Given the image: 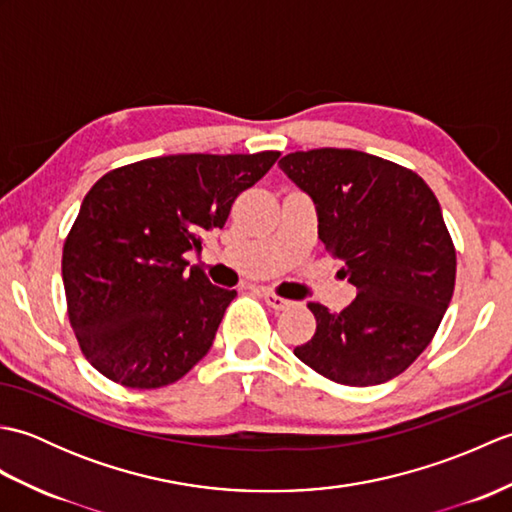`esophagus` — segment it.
Wrapping results in <instances>:
<instances>
[{
    "label": "esophagus",
    "mask_w": 512,
    "mask_h": 512,
    "mask_svg": "<svg viewBox=\"0 0 512 512\" xmlns=\"http://www.w3.org/2000/svg\"><path fill=\"white\" fill-rule=\"evenodd\" d=\"M262 297H264V301H266L268 306L273 308V310H286V308L292 306V301H288V299H284V297H279V295H275V292H270V290H264Z\"/></svg>",
    "instance_id": "1"
}]
</instances>
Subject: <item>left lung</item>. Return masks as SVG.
Instances as JSON below:
<instances>
[{
  "label": "left lung",
  "instance_id": "1",
  "mask_svg": "<svg viewBox=\"0 0 512 512\" xmlns=\"http://www.w3.org/2000/svg\"><path fill=\"white\" fill-rule=\"evenodd\" d=\"M281 171L306 191L319 239L356 299L341 312L308 303L317 332L299 361L339 385L396 378L436 334L455 288V246L418 173L356 149L295 151Z\"/></svg>",
  "mask_w": 512,
  "mask_h": 512
}]
</instances>
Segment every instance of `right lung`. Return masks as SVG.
<instances>
[{
    "label": "right lung",
    "mask_w": 512,
    "mask_h": 512,
    "mask_svg": "<svg viewBox=\"0 0 512 512\" xmlns=\"http://www.w3.org/2000/svg\"><path fill=\"white\" fill-rule=\"evenodd\" d=\"M279 151L178 154L118 167L94 184L63 244L68 317L94 369L132 389L176 383L211 350L235 299L187 250L222 228L235 198Z\"/></svg>",
    "instance_id": "add662e5"
}]
</instances>
